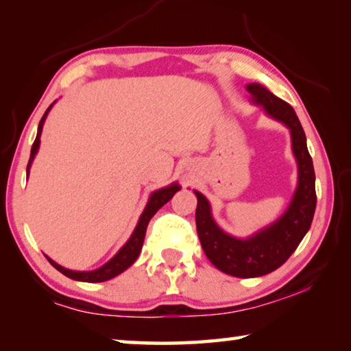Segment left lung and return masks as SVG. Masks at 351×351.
<instances>
[{
	"instance_id": "obj_1",
	"label": "left lung",
	"mask_w": 351,
	"mask_h": 351,
	"mask_svg": "<svg viewBox=\"0 0 351 351\" xmlns=\"http://www.w3.org/2000/svg\"><path fill=\"white\" fill-rule=\"evenodd\" d=\"M246 90L251 93L254 104L263 106L269 116L289 128L293 152L299 165V184L287 212L276 223L246 240L223 232L213 221L209 201L199 192H195L198 198L195 219L204 254L215 268L240 278L260 277L280 268L310 230L317 199L313 159L294 108L258 83H251Z\"/></svg>"
}]
</instances>
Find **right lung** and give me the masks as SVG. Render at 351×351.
I'll list each match as a JSON object with an SVG mask.
<instances>
[{"mask_svg": "<svg viewBox=\"0 0 351 351\" xmlns=\"http://www.w3.org/2000/svg\"><path fill=\"white\" fill-rule=\"evenodd\" d=\"M52 108V105L49 106V108L46 110V112L43 114V117H41V121L38 123V132H37V138H35L34 144H32V148H31V158H29V162H27V175H29V169H31V164L34 161L35 154H37L38 152V147H40V136H41V130H43V123H45V119L47 116V112H49V110ZM181 187L178 186V184H171V186L169 187H164L161 190H156V192L152 193L150 199H148L147 203V207L144 209V212H142V215L139 218L138 221V226H136L134 232L132 234V237H130V240L123 245V247L119 251L114 257H112L108 263H105L102 268H99L96 271H88V272H80V271H71V269H66L63 268V266L57 265L56 261H52L49 257H47V260H49V263L54 266V268L57 271H60L63 276H66L69 278H73V280H79V282H90V283H97V282H105V280H110V278L116 277L121 274V272L125 271L127 268H130L132 266L136 258L139 257L141 254V249H142V243H144V239H145V232H147V226H148V221H150L152 217L156 213L161 207L169 203V201L171 199V197L180 190Z\"/></svg>", "mask_w": 351, "mask_h": 351, "instance_id": "add662e5", "label": "right lung"}]
</instances>
